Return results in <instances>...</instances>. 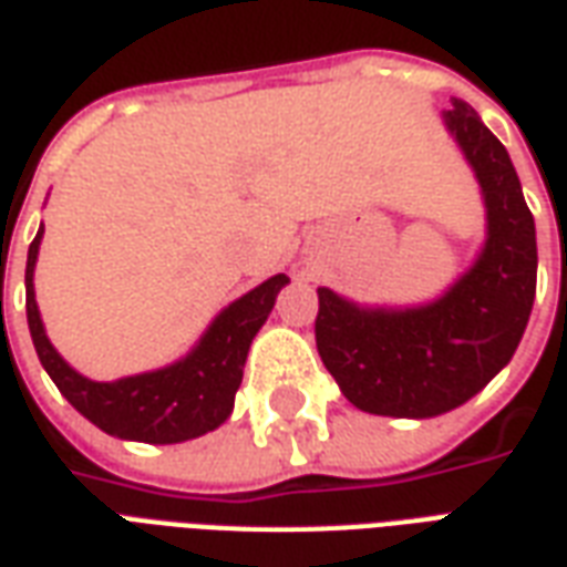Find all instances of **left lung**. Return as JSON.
Here are the masks:
<instances>
[{"label":"left lung","instance_id":"8db88e82","mask_svg":"<svg viewBox=\"0 0 567 567\" xmlns=\"http://www.w3.org/2000/svg\"><path fill=\"white\" fill-rule=\"evenodd\" d=\"M444 123L486 198L489 238L474 268L414 311H359L317 289L320 359L347 402L369 414L423 420L468 402L511 362L535 301V220L511 156L468 102L453 99Z\"/></svg>","mask_w":567,"mask_h":567}]
</instances>
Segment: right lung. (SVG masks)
I'll return each instance as SVG.
<instances>
[{
    "instance_id": "1",
    "label": "right lung",
    "mask_w": 567,
    "mask_h": 567,
    "mask_svg": "<svg viewBox=\"0 0 567 567\" xmlns=\"http://www.w3.org/2000/svg\"><path fill=\"white\" fill-rule=\"evenodd\" d=\"M44 226L29 244L27 256V320L41 365L51 374L56 390L72 402L74 411L99 425L102 432L144 444H177L217 429L233 414L235 392L241 386L244 359L254 334L275 308V296L287 284V275H275L233 301L214 320L202 344L175 365L151 374H135L117 383H96L81 378L63 362L44 334L39 305L32 292V268L39 256Z\"/></svg>"
}]
</instances>
